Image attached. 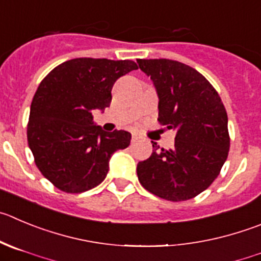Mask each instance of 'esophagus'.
Returning a JSON list of instances; mask_svg holds the SVG:
<instances>
[{"label":"esophagus","mask_w":261,"mask_h":261,"mask_svg":"<svg viewBox=\"0 0 261 261\" xmlns=\"http://www.w3.org/2000/svg\"><path fill=\"white\" fill-rule=\"evenodd\" d=\"M140 138H142V136L139 135L138 133H133V140H134V142H136V140H138V139H140Z\"/></svg>","instance_id":"34e87169"}]
</instances>
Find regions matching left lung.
<instances>
[{
	"label": "left lung",
	"mask_w": 261,
	"mask_h": 261,
	"mask_svg": "<svg viewBox=\"0 0 261 261\" xmlns=\"http://www.w3.org/2000/svg\"><path fill=\"white\" fill-rule=\"evenodd\" d=\"M158 96V121L176 133L172 149L153 143L139 162V181L167 201H187L207 189L229 152L228 116L210 82L189 65L170 59H139Z\"/></svg>",
	"instance_id": "8db88e82"
}]
</instances>
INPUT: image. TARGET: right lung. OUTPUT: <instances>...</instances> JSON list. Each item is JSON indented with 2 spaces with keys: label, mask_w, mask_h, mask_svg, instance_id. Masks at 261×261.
I'll return each instance as SVG.
<instances>
[{
  "label": "right lung",
  "mask_w": 261,
  "mask_h": 261,
  "mask_svg": "<svg viewBox=\"0 0 261 261\" xmlns=\"http://www.w3.org/2000/svg\"><path fill=\"white\" fill-rule=\"evenodd\" d=\"M135 69L133 60L77 58L40 84L29 112L28 145L38 170L60 191L82 193L99 186L113 153L130 145L128 131L107 133L92 112L103 113L114 82Z\"/></svg>",
  "instance_id": "add662e5"
}]
</instances>
